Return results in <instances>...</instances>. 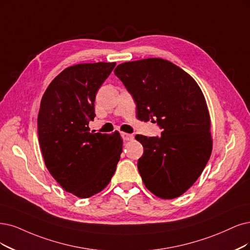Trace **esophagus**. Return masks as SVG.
<instances>
[{"label": "esophagus", "instance_id": "1", "mask_svg": "<svg viewBox=\"0 0 250 250\" xmlns=\"http://www.w3.org/2000/svg\"><path fill=\"white\" fill-rule=\"evenodd\" d=\"M122 137L125 141H132L134 139V136L132 134H127V133H122Z\"/></svg>", "mask_w": 250, "mask_h": 250}]
</instances>
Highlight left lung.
<instances>
[{
	"label": "left lung",
	"mask_w": 250,
	"mask_h": 250,
	"mask_svg": "<svg viewBox=\"0 0 250 250\" xmlns=\"http://www.w3.org/2000/svg\"><path fill=\"white\" fill-rule=\"evenodd\" d=\"M137 104V117L154 119L160 137L136 135L143 148L138 170L154 196L183 195L200 177L212 151L210 115L196 80L173 62L150 58L120 63L114 70Z\"/></svg>",
	"instance_id": "8db88e82"
}]
</instances>
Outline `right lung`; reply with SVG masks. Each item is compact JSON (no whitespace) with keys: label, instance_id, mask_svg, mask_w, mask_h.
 Instances as JSON below:
<instances>
[{"label":"right lung","instance_id":"right-lung-1","mask_svg":"<svg viewBox=\"0 0 250 250\" xmlns=\"http://www.w3.org/2000/svg\"><path fill=\"white\" fill-rule=\"evenodd\" d=\"M116 62L78 63L55 77L41 100L39 143L45 166L68 192L89 198L112 178L123 152V138L90 133L97 91Z\"/></svg>","mask_w":250,"mask_h":250}]
</instances>
